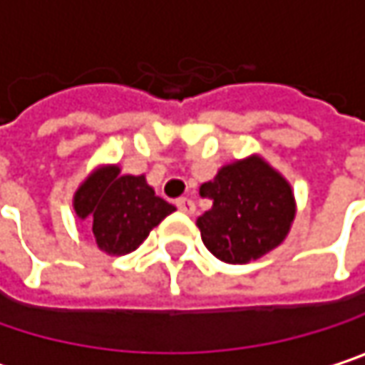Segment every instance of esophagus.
Wrapping results in <instances>:
<instances>
[{
    "instance_id": "esophagus-1",
    "label": "esophagus",
    "mask_w": 365,
    "mask_h": 365,
    "mask_svg": "<svg viewBox=\"0 0 365 365\" xmlns=\"http://www.w3.org/2000/svg\"><path fill=\"white\" fill-rule=\"evenodd\" d=\"M175 205H178V209H180L182 213H185V215H192V213H194V209H196L192 198H178V202H175Z\"/></svg>"
}]
</instances>
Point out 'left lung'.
Listing matches in <instances>:
<instances>
[{
	"instance_id": "8db88e82",
	"label": "left lung",
	"mask_w": 365,
	"mask_h": 365,
	"mask_svg": "<svg viewBox=\"0 0 365 365\" xmlns=\"http://www.w3.org/2000/svg\"><path fill=\"white\" fill-rule=\"evenodd\" d=\"M200 196L213 207L196 219L205 247L219 261L242 265L286 240L297 215L294 192L263 156L223 165Z\"/></svg>"
}]
</instances>
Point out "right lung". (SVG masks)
I'll use <instances>...</instances> for the list:
<instances>
[{"label": "right lung", "mask_w": 365, "mask_h": 365, "mask_svg": "<svg viewBox=\"0 0 365 365\" xmlns=\"http://www.w3.org/2000/svg\"><path fill=\"white\" fill-rule=\"evenodd\" d=\"M79 219L93 221L91 232L98 249L120 257L135 250L167 215L173 205L154 194L144 175H120L118 165L93 169L73 196Z\"/></svg>", "instance_id": "add662e5"}]
</instances>
